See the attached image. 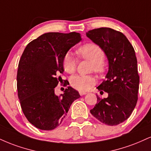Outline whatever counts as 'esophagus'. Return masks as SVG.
<instances>
[{
	"mask_svg": "<svg viewBox=\"0 0 151 151\" xmlns=\"http://www.w3.org/2000/svg\"><path fill=\"white\" fill-rule=\"evenodd\" d=\"M79 94H80V96H83L85 94H86V93L84 91H79Z\"/></svg>",
	"mask_w": 151,
	"mask_h": 151,
	"instance_id": "obj_1",
	"label": "esophagus"
}]
</instances>
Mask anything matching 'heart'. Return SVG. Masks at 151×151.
I'll return each mask as SVG.
<instances>
[{"label":"heart","instance_id":"1","mask_svg":"<svg viewBox=\"0 0 151 151\" xmlns=\"http://www.w3.org/2000/svg\"><path fill=\"white\" fill-rule=\"evenodd\" d=\"M77 54L83 59L91 62V70L99 74L105 71L104 65L105 55L103 49L95 43H86L77 49ZM77 61L71 52H67L63 59V68L65 72L72 74L77 68ZM71 86L79 91L88 90L96 83V77L93 75H74L70 79Z\"/></svg>","mask_w":151,"mask_h":151}]
</instances>
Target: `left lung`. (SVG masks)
<instances>
[{
	"mask_svg": "<svg viewBox=\"0 0 151 151\" xmlns=\"http://www.w3.org/2000/svg\"><path fill=\"white\" fill-rule=\"evenodd\" d=\"M86 36L103 49L109 61L106 79L97 87L108 93L97 96V103L90 110L103 124L115 126L127 120L138 101L139 75L135 50L122 32L108 27L94 29Z\"/></svg>",
	"mask_w": 151,
	"mask_h": 151,
	"instance_id": "obj_1",
	"label": "left lung"
}]
</instances>
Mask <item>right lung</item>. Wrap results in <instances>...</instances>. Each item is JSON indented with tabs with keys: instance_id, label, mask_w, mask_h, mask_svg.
I'll return each instance as SVG.
<instances>
[{
	"instance_id": "obj_1",
	"label": "right lung",
	"mask_w": 151,
	"mask_h": 151,
	"mask_svg": "<svg viewBox=\"0 0 151 151\" xmlns=\"http://www.w3.org/2000/svg\"><path fill=\"white\" fill-rule=\"evenodd\" d=\"M81 40L77 32H49L29 43L21 56L17 74L18 98L27 120L39 129L52 130L59 126L73 101L80 97L71 86L58 96L55 88L64 72L63 57Z\"/></svg>"
}]
</instances>
